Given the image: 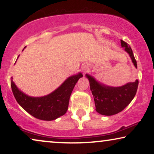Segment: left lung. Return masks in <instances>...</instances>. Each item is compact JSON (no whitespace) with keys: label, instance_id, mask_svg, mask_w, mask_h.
Here are the masks:
<instances>
[{"label":"left lung","instance_id":"obj_1","mask_svg":"<svg viewBox=\"0 0 154 154\" xmlns=\"http://www.w3.org/2000/svg\"><path fill=\"white\" fill-rule=\"evenodd\" d=\"M121 46L130 54L136 68L137 64L129 44L121 40ZM90 81V90L94 97L96 111L105 116H112L121 112L131 102L137 90L139 81L128 83L119 88L109 87L99 83L93 77L86 74Z\"/></svg>","mask_w":154,"mask_h":154}]
</instances>
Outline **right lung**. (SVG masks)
<instances>
[{
	"label": "right lung",
	"instance_id": "right-lung-1",
	"mask_svg": "<svg viewBox=\"0 0 154 154\" xmlns=\"http://www.w3.org/2000/svg\"><path fill=\"white\" fill-rule=\"evenodd\" d=\"M82 76L80 73L69 77L53 92L42 97L27 96L17 88L12 79L10 84L15 100L25 111L38 119L52 121L66 113L71 92Z\"/></svg>",
	"mask_w": 154,
	"mask_h": 154
}]
</instances>
